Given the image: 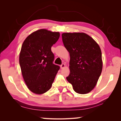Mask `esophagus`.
Returning a JSON list of instances; mask_svg holds the SVG:
<instances>
[{
  "instance_id": "34e87169",
  "label": "esophagus",
  "mask_w": 121,
  "mask_h": 121,
  "mask_svg": "<svg viewBox=\"0 0 121 121\" xmlns=\"http://www.w3.org/2000/svg\"><path fill=\"white\" fill-rule=\"evenodd\" d=\"M65 67V63H62V65H60V67H61V69Z\"/></svg>"
}]
</instances>
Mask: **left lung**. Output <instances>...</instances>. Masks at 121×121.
<instances>
[{"mask_svg": "<svg viewBox=\"0 0 121 121\" xmlns=\"http://www.w3.org/2000/svg\"><path fill=\"white\" fill-rule=\"evenodd\" d=\"M63 45L70 54L67 80L79 94H86L97 84L102 69L101 51L95 41L83 32L63 33Z\"/></svg>", "mask_w": 121, "mask_h": 121, "instance_id": "left-lung-1", "label": "left lung"}]
</instances>
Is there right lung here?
<instances>
[{
    "label": "right lung",
    "mask_w": 121,
    "mask_h": 121,
    "mask_svg": "<svg viewBox=\"0 0 121 121\" xmlns=\"http://www.w3.org/2000/svg\"><path fill=\"white\" fill-rule=\"evenodd\" d=\"M60 33L40 29L29 35L23 43L19 63L24 81L30 91L41 95L50 89L60 69L53 64L51 47L59 39Z\"/></svg>",
    "instance_id": "add662e5"
}]
</instances>
